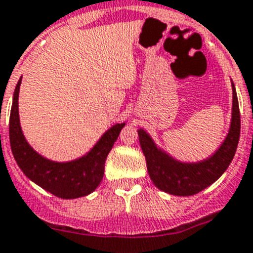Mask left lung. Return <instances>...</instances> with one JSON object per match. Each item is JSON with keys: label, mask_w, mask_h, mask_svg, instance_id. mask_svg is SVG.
<instances>
[{"label": "left lung", "mask_w": 253, "mask_h": 253, "mask_svg": "<svg viewBox=\"0 0 253 253\" xmlns=\"http://www.w3.org/2000/svg\"><path fill=\"white\" fill-rule=\"evenodd\" d=\"M138 135L150 178L158 189L177 197H190L198 194L220 178L237 151L241 135V115L234 84L230 130L224 143L210 159L195 164H183L160 151L143 129H139Z\"/></svg>", "instance_id": "left-lung-1"}]
</instances>
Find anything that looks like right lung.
Here are the masks:
<instances>
[{
  "mask_svg": "<svg viewBox=\"0 0 253 253\" xmlns=\"http://www.w3.org/2000/svg\"><path fill=\"white\" fill-rule=\"evenodd\" d=\"M20 83L22 79L14 91L9 123L10 146L19 168L39 186L62 199H75L93 193L103 178L106 158L125 124L108 129L94 149L81 159L70 163L50 162L33 151L22 133L18 111Z\"/></svg>",
  "mask_w": 253,
  "mask_h": 253,
  "instance_id": "right-lung-1",
  "label": "right lung"
}]
</instances>
